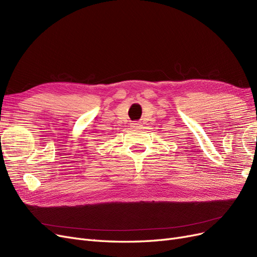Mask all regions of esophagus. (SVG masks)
Masks as SVG:
<instances>
[{"instance_id": "1", "label": "esophagus", "mask_w": 257, "mask_h": 257, "mask_svg": "<svg viewBox=\"0 0 257 257\" xmlns=\"http://www.w3.org/2000/svg\"><path fill=\"white\" fill-rule=\"evenodd\" d=\"M131 127H132V128H139V127H141V124L137 123V122L131 123Z\"/></svg>"}]
</instances>
